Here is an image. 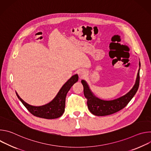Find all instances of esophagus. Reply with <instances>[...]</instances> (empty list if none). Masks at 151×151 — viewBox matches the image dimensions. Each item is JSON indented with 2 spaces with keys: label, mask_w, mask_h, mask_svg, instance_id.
<instances>
[{
  "label": "esophagus",
  "mask_w": 151,
  "mask_h": 151,
  "mask_svg": "<svg viewBox=\"0 0 151 151\" xmlns=\"http://www.w3.org/2000/svg\"><path fill=\"white\" fill-rule=\"evenodd\" d=\"M78 75H79V77L80 78V79H83L86 76V75H87V72H86L85 70L82 69L79 71Z\"/></svg>",
  "instance_id": "1"
}]
</instances>
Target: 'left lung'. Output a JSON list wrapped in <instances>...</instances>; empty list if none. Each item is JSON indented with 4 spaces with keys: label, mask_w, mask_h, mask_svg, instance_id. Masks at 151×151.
Here are the masks:
<instances>
[{
    "label": "left lung",
    "mask_w": 151,
    "mask_h": 151,
    "mask_svg": "<svg viewBox=\"0 0 151 151\" xmlns=\"http://www.w3.org/2000/svg\"><path fill=\"white\" fill-rule=\"evenodd\" d=\"M139 66L140 63L139 61ZM140 68L139 69L136 82L132 89L124 96L112 100H103L96 97L89 88L85 81L82 80L83 87V94L87 99V106L89 111L96 116H106L113 114L125 107L136 94L139 86Z\"/></svg>",
    "instance_id": "obj_1"
}]
</instances>
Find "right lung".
I'll use <instances>...</instances> for the list:
<instances>
[{"instance_id": "1", "label": "right lung", "mask_w": 151, "mask_h": 151, "mask_svg": "<svg viewBox=\"0 0 151 151\" xmlns=\"http://www.w3.org/2000/svg\"><path fill=\"white\" fill-rule=\"evenodd\" d=\"M78 81V75L77 74L72 76L63 85L58 94L51 101L40 106H31L21 99L17 93L16 94L21 103L33 115L42 118L55 119L60 117L64 112L67 93L73 85Z\"/></svg>"}]
</instances>
